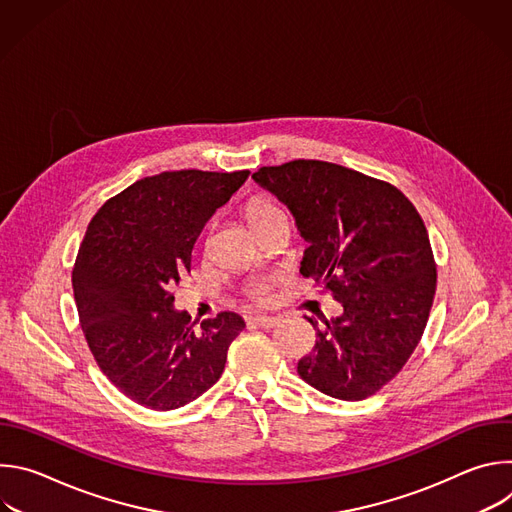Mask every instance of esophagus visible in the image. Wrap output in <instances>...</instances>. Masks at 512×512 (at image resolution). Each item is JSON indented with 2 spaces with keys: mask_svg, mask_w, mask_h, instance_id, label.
Listing matches in <instances>:
<instances>
[{
  "mask_svg": "<svg viewBox=\"0 0 512 512\" xmlns=\"http://www.w3.org/2000/svg\"><path fill=\"white\" fill-rule=\"evenodd\" d=\"M277 318H271V316H255V318H251V322L249 324H253V326H257V328H263V330H271V328H275L277 326Z\"/></svg>",
  "mask_w": 512,
  "mask_h": 512,
  "instance_id": "34e87169",
  "label": "esophagus"
}]
</instances>
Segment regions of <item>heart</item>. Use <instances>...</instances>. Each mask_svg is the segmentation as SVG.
Instances as JSON below:
<instances>
[{
  "label": "heart",
  "instance_id": "obj_1",
  "mask_svg": "<svg viewBox=\"0 0 512 512\" xmlns=\"http://www.w3.org/2000/svg\"><path fill=\"white\" fill-rule=\"evenodd\" d=\"M279 212H281V210H279L275 204H271L269 200L255 198V200H251V202H249V206H247V218H249V225L255 229L257 225L265 223L267 218H271V216H275V214H279ZM253 298H257V300H265V291H263V287H255V289H253Z\"/></svg>",
  "mask_w": 512,
  "mask_h": 512
}]
</instances>
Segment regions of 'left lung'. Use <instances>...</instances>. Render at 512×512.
Segmentation results:
<instances>
[{
	"mask_svg": "<svg viewBox=\"0 0 512 512\" xmlns=\"http://www.w3.org/2000/svg\"><path fill=\"white\" fill-rule=\"evenodd\" d=\"M253 180L287 206L308 243L300 273L342 304L322 326L306 316L318 340L300 377L342 401L375 395L419 344L435 296L419 212L395 186L318 160L261 168Z\"/></svg>",
	"mask_w": 512,
	"mask_h": 512,
	"instance_id": "1",
	"label": "left lung"
}]
</instances>
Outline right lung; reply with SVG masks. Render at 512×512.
Here are the masks:
<instances>
[{
    "instance_id": "add662e5",
    "label": "right lung",
    "mask_w": 512,
    "mask_h": 512,
    "mask_svg": "<svg viewBox=\"0 0 512 512\" xmlns=\"http://www.w3.org/2000/svg\"><path fill=\"white\" fill-rule=\"evenodd\" d=\"M249 172L178 170L137 180L103 204L72 271L89 348L107 379L131 401L178 409L221 379L231 342L245 328L221 312L194 330L174 308V287L210 216Z\"/></svg>"
}]
</instances>
